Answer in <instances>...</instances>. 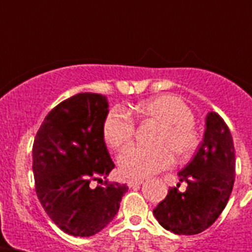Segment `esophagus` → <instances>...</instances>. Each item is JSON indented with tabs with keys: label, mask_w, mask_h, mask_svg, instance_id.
<instances>
[{
	"label": "esophagus",
	"mask_w": 252,
	"mask_h": 252,
	"mask_svg": "<svg viewBox=\"0 0 252 252\" xmlns=\"http://www.w3.org/2000/svg\"><path fill=\"white\" fill-rule=\"evenodd\" d=\"M142 183H144V180H142V179L128 180V182H127V186L130 187V188H133V187H139V186H141Z\"/></svg>",
	"instance_id": "34e87169"
}]
</instances>
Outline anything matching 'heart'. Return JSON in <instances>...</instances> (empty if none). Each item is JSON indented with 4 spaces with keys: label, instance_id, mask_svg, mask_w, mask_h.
Wrapping results in <instances>:
<instances>
[{
    "label": "heart",
    "instance_id": "obj_1",
    "mask_svg": "<svg viewBox=\"0 0 252 252\" xmlns=\"http://www.w3.org/2000/svg\"><path fill=\"white\" fill-rule=\"evenodd\" d=\"M140 117L159 125L153 139L155 146H131L119 157L121 174L132 179H145L168 169L177 159H187L197 150L201 135L193 122V112L188 104L174 94H161L140 102L136 106ZM102 133L112 149L127 146L135 135V121L124 108L113 107L102 124Z\"/></svg>",
    "mask_w": 252,
    "mask_h": 252
}]
</instances>
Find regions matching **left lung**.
Masks as SVG:
<instances>
[{
	"label": "left lung",
	"instance_id": "obj_1",
	"mask_svg": "<svg viewBox=\"0 0 252 252\" xmlns=\"http://www.w3.org/2000/svg\"><path fill=\"white\" fill-rule=\"evenodd\" d=\"M236 158L232 135L221 116L209 112L206 117L203 141L188 165L178 173L188 186L180 192L178 183L169 188L154 216L165 230L175 235L203 232L220 217L235 182Z\"/></svg>",
	"mask_w": 252,
	"mask_h": 252
}]
</instances>
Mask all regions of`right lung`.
Segmentation results:
<instances>
[{"label":"right lung","instance_id":"obj_1","mask_svg":"<svg viewBox=\"0 0 252 252\" xmlns=\"http://www.w3.org/2000/svg\"><path fill=\"white\" fill-rule=\"evenodd\" d=\"M108 102L97 93H78L48 113L32 145L35 190L51 221L68 235L93 236L113 220L126 184L103 182L115 168L102 124Z\"/></svg>","mask_w":252,"mask_h":252}]
</instances>
